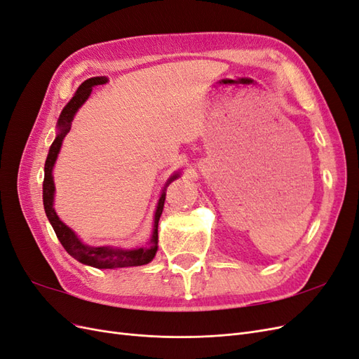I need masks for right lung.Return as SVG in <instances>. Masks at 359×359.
I'll use <instances>...</instances> for the list:
<instances>
[{
    "label": "right lung",
    "mask_w": 359,
    "mask_h": 359,
    "mask_svg": "<svg viewBox=\"0 0 359 359\" xmlns=\"http://www.w3.org/2000/svg\"><path fill=\"white\" fill-rule=\"evenodd\" d=\"M107 79L106 76H95V78L86 79L79 85V88L76 90L72 100L64 107L58 123H57V137L53 140L49 154L45 163V180H43V205H45V212L49 219V223L52 224L53 231L57 233V238L62 247L66 248V252L79 260L83 265H90L99 269H115V268H127V266H140L147 265L151 260L154 259L157 248H158V220L163 212V206H165L166 199V187L169 184L180 177V172H175L173 175L168 180L166 186L163 187L160 199L157 202V208L154 212V226H153V233H151L149 241L145 247H136V248H118L111 245H103V247H93L83 244L78 235H76L67 224H64L60 217L53 208V196H55V182H53L52 170L55 166L57 157L60 154V149L62 145L64 137L67 136L72 127V121L79 111V107L88 100V97L93 91L94 86L106 83Z\"/></svg>",
    "instance_id": "right-lung-1"
}]
</instances>
